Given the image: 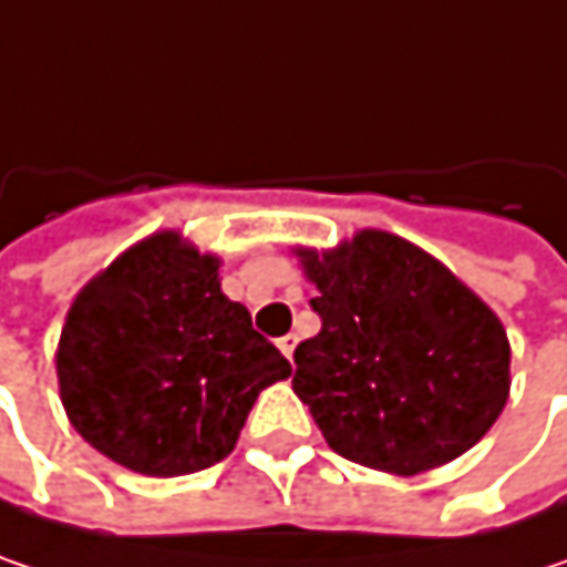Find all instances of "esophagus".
I'll return each mask as SVG.
<instances>
[{"instance_id":"34e87169","label":"esophagus","mask_w":567,"mask_h":567,"mask_svg":"<svg viewBox=\"0 0 567 567\" xmlns=\"http://www.w3.org/2000/svg\"><path fill=\"white\" fill-rule=\"evenodd\" d=\"M280 351H284V354H287V361H293V351H297V336H284V339H280Z\"/></svg>"}]
</instances>
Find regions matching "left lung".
Wrapping results in <instances>:
<instances>
[{
  "label": "left lung",
  "instance_id": "left-lung-1",
  "mask_svg": "<svg viewBox=\"0 0 567 567\" xmlns=\"http://www.w3.org/2000/svg\"><path fill=\"white\" fill-rule=\"evenodd\" d=\"M297 255L322 329L293 351V390L329 449L410 477L481 442L509 393V342L491 306L378 228Z\"/></svg>",
  "mask_w": 567,
  "mask_h": 567
}]
</instances>
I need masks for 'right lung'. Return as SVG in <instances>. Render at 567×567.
<instances>
[{
	"mask_svg": "<svg viewBox=\"0 0 567 567\" xmlns=\"http://www.w3.org/2000/svg\"><path fill=\"white\" fill-rule=\"evenodd\" d=\"M290 361L219 284V258L157 231L96 274L58 344L73 429L115 465L177 477L223 462Z\"/></svg>",
	"mask_w": 567,
	"mask_h": 567,
	"instance_id": "1",
	"label": "right lung"
}]
</instances>
